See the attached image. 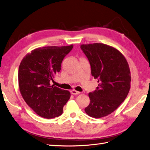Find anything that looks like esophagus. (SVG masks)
Masks as SVG:
<instances>
[{"label":"esophagus","instance_id":"obj_1","mask_svg":"<svg viewBox=\"0 0 150 150\" xmlns=\"http://www.w3.org/2000/svg\"><path fill=\"white\" fill-rule=\"evenodd\" d=\"M71 92V94L73 95H78V94H80V92L77 91H76V90H72Z\"/></svg>","mask_w":150,"mask_h":150}]
</instances>
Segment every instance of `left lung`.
<instances>
[{
	"instance_id": "obj_1",
	"label": "left lung",
	"mask_w": 150,
	"mask_h": 150,
	"mask_svg": "<svg viewBox=\"0 0 150 150\" xmlns=\"http://www.w3.org/2000/svg\"><path fill=\"white\" fill-rule=\"evenodd\" d=\"M91 67L92 76L98 86L90 92V104L85 108L89 116L101 118L110 114L125 101L131 83L130 70L122 53L101 43L80 46Z\"/></svg>"
}]
</instances>
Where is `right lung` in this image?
I'll use <instances>...</instances> for the list:
<instances>
[{"instance_id": "1", "label": "right lung", "mask_w": 150, "mask_h": 150, "mask_svg": "<svg viewBox=\"0 0 150 150\" xmlns=\"http://www.w3.org/2000/svg\"><path fill=\"white\" fill-rule=\"evenodd\" d=\"M73 45L47 46L33 49L21 61L18 69V86L28 105L40 117L51 119L63 113L71 97L68 91L51 85L61 70L65 56Z\"/></svg>"}]
</instances>
